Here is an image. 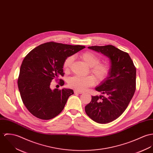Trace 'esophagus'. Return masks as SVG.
Wrapping results in <instances>:
<instances>
[{
    "label": "esophagus",
    "mask_w": 153,
    "mask_h": 153,
    "mask_svg": "<svg viewBox=\"0 0 153 153\" xmlns=\"http://www.w3.org/2000/svg\"><path fill=\"white\" fill-rule=\"evenodd\" d=\"M74 93L82 94V93H83V91H79V90H74Z\"/></svg>",
    "instance_id": "esophagus-1"
}]
</instances>
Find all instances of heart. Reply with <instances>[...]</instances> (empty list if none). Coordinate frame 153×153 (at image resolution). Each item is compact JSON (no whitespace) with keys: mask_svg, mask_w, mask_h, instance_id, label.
I'll return each instance as SVG.
<instances>
[{"mask_svg":"<svg viewBox=\"0 0 153 153\" xmlns=\"http://www.w3.org/2000/svg\"><path fill=\"white\" fill-rule=\"evenodd\" d=\"M80 58L90 67V71L96 79L102 82L108 76L110 72V66L105 62H100V57L91 51H85L80 55ZM73 56L68 57L63 62V68L66 72L69 71L73 61ZM95 80L93 76L82 77L74 76L68 80V85L79 91H84L88 87L94 84Z\"/></svg>","mask_w":153,"mask_h":153,"instance_id":"heart-1","label":"heart"}]
</instances>
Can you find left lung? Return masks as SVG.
I'll return each mask as SVG.
<instances>
[{"label":"left lung","instance_id":"1","mask_svg":"<svg viewBox=\"0 0 153 153\" xmlns=\"http://www.w3.org/2000/svg\"><path fill=\"white\" fill-rule=\"evenodd\" d=\"M107 56L111 63L108 77L96 88L102 95L92 96L85 107L93 121L105 124L119 117L127 108L136 91V68L129 54L113 45L90 46Z\"/></svg>","mask_w":153,"mask_h":153}]
</instances>
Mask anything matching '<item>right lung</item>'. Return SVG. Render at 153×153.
<instances>
[{
  "mask_svg": "<svg viewBox=\"0 0 153 153\" xmlns=\"http://www.w3.org/2000/svg\"><path fill=\"white\" fill-rule=\"evenodd\" d=\"M84 48V46L51 42L38 46L26 56L20 66L17 85L22 102L34 116L50 120L63 110L73 90H52L51 83L64 76L65 60ZM59 80L62 85H64L63 80Z\"/></svg>",
  "mask_w": 153,
  "mask_h": 153,
  "instance_id": "right-lung-1",
  "label": "right lung"
}]
</instances>
